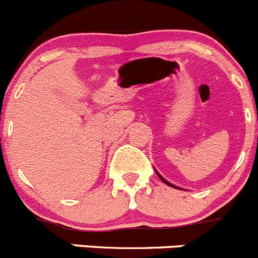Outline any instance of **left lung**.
<instances>
[{
  "label": "left lung",
  "mask_w": 258,
  "mask_h": 258,
  "mask_svg": "<svg viewBox=\"0 0 258 258\" xmlns=\"http://www.w3.org/2000/svg\"><path fill=\"white\" fill-rule=\"evenodd\" d=\"M156 173H158V172H156ZM158 175H159V178H160V179H162V180H163V182H164V183H165V184H168V186H170V187H173V188H179V187H177V186H174V184H172V183H169V182H168V180H165V179H164V178H163V177H162V175H160V174H159V173H158Z\"/></svg>",
  "instance_id": "left-lung-1"
}]
</instances>
